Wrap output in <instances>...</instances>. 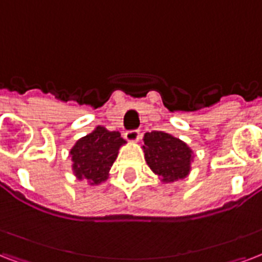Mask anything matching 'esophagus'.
Instances as JSON below:
<instances>
[{
	"label": "esophagus",
	"instance_id": "obj_1",
	"mask_svg": "<svg viewBox=\"0 0 262 262\" xmlns=\"http://www.w3.org/2000/svg\"><path fill=\"white\" fill-rule=\"evenodd\" d=\"M139 138H141L139 129H129V131L125 133V139L128 142H137L139 141Z\"/></svg>",
	"mask_w": 262,
	"mask_h": 262
}]
</instances>
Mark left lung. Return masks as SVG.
I'll return each instance as SVG.
<instances>
[{
  "mask_svg": "<svg viewBox=\"0 0 262 262\" xmlns=\"http://www.w3.org/2000/svg\"><path fill=\"white\" fill-rule=\"evenodd\" d=\"M143 142L146 163L163 182H175L188 175L192 151L184 142L163 131L146 133Z\"/></svg>",
  "mask_w": 262,
  "mask_h": 262,
  "instance_id": "8db88e82",
  "label": "left lung"
}]
</instances>
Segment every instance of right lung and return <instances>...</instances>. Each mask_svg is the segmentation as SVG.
<instances>
[{"mask_svg":"<svg viewBox=\"0 0 262 262\" xmlns=\"http://www.w3.org/2000/svg\"><path fill=\"white\" fill-rule=\"evenodd\" d=\"M124 143L119 131H108L103 127H97L91 134L80 138L70 151L75 176L90 184L105 182L119 147Z\"/></svg>","mask_w":262,"mask_h":262,"instance_id":"right-lung-1","label":"right lung"}]
</instances>
